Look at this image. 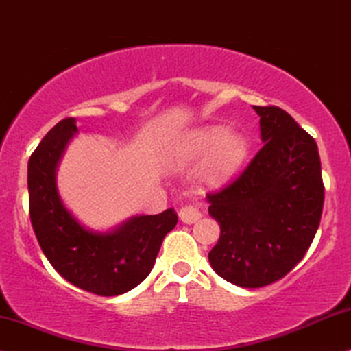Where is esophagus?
I'll return each instance as SVG.
<instances>
[{
    "mask_svg": "<svg viewBox=\"0 0 351 351\" xmlns=\"http://www.w3.org/2000/svg\"><path fill=\"white\" fill-rule=\"evenodd\" d=\"M179 218L180 221L185 224H192L198 221L202 218V210L198 203H189V205H184L182 208L179 210Z\"/></svg>",
    "mask_w": 351,
    "mask_h": 351,
    "instance_id": "1",
    "label": "esophagus"
}]
</instances>
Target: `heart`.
I'll return each instance as SVG.
<instances>
[{"instance_id":"1","label":"heart","mask_w":351,"mask_h":351,"mask_svg":"<svg viewBox=\"0 0 351 351\" xmlns=\"http://www.w3.org/2000/svg\"><path fill=\"white\" fill-rule=\"evenodd\" d=\"M247 154L249 141L241 132L210 125L185 133L172 148L171 159L180 164H195L205 158L200 169L202 184L221 187L234 177Z\"/></svg>"}]
</instances>
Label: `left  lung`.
<instances>
[{
    "instance_id": "obj_1",
    "label": "left lung",
    "mask_w": 351,
    "mask_h": 351,
    "mask_svg": "<svg viewBox=\"0 0 351 351\" xmlns=\"http://www.w3.org/2000/svg\"><path fill=\"white\" fill-rule=\"evenodd\" d=\"M262 149L232 184L206 197L221 228L213 270L241 288L283 278L304 257L324 206L314 138L280 107H258Z\"/></svg>"
}]
</instances>
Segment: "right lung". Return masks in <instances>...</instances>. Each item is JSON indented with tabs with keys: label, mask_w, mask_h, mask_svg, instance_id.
Listing matches in <instances>:
<instances>
[{
	"label": "right lung",
	"mask_w": 351,
	"mask_h": 351,
	"mask_svg": "<svg viewBox=\"0 0 351 351\" xmlns=\"http://www.w3.org/2000/svg\"><path fill=\"white\" fill-rule=\"evenodd\" d=\"M76 133V120L64 119L30 156V223L42 252L64 280L99 296L123 295L153 270L164 237L176 228L177 213L169 208L159 215H136L107 231L84 226L56 187L60 161Z\"/></svg>",
	"instance_id": "obj_1"
}]
</instances>
